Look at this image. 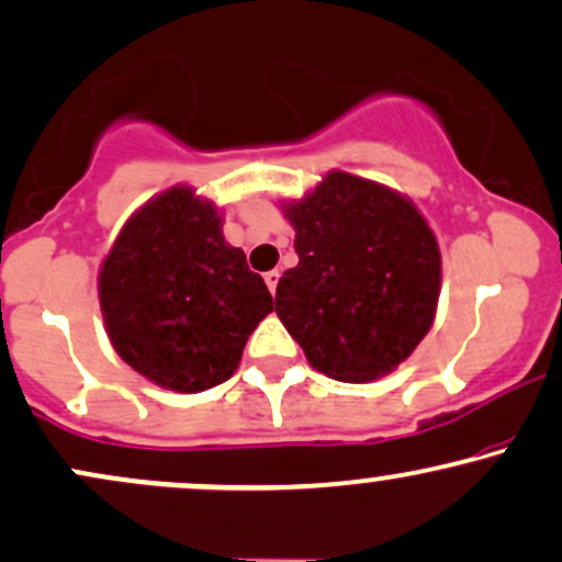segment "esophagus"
<instances>
[{"label": "esophagus", "instance_id": "1", "mask_svg": "<svg viewBox=\"0 0 562 562\" xmlns=\"http://www.w3.org/2000/svg\"><path fill=\"white\" fill-rule=\"evenodd\" d=\"M263 280H267V288L272 290V295H274L277 282H280V269H272V272H267V274H263Z\"/></svg>", "mask_w": 562, "mask_h": 562}]
</instances>
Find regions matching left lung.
Instances as JSON below:
<instances>
[{
    "label": "left lung",
    "instance_id": "1",
    "mask_svg": "<svg viewBox=\"0 0 562 562\" xmlns=\"http://www.w3.org/2000/svg\"><path fill=\"white\" fill-rule=\"evenodd\" d=\"M299 267L274 312L314 370L367 383L402 364L434 325L441 254L420 211L346 171L285 209Z\"/></svg>",
    "mask_w": 562,
    "mask_h": 562
}]
</instances>
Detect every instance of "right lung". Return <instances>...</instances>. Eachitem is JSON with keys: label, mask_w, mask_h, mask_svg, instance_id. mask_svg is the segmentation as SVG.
I'll list each match as a JSON object with an SVG mask.
<instances>
[{"label": "right lung", "mask_w": 562, "mask_h": 562, "mask_svg": "<svg viewBox=\"0 0 562 562\" xmlns=\"http://www.w3.org/2000/svg\"><path fill=\"white\" fill-rule=\"evenodd\" d=\"M100 306L113 348L164 389L198 393L224 383L272 293L222 216L190 187H173L121 229L100 272Z\"/></svg>", "instance_id": "right-lung-1"}]
</instances>
